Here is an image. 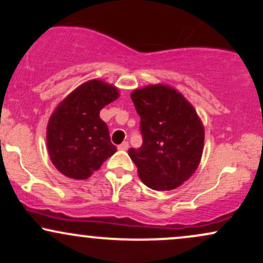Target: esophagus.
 I'll list each match as a JSON object with an SVG mask.
<instances>
[{"instance_id": "esophagus-1", "label": "esophagus", "mask_w": 263, "mask_h": 263, "mask_svg": "<svg viewBox=\"0 0 263 263\" xmlns=\"http://www.w3.org/2000/svg\"><path fill=\"white\" fill-rule=\"evenodd\" d=\"M119 149L120 151H126V149H128V142H122L121 144H120L119 146Z\"/></svg>"}]
</instances>
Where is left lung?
Segmentation results:
<instances>
[{
	"label": "left lung",
	"mask_w": 263,
	"mask_h": 263,
	"mask_svg": "<svg viewBox=\"0 0 263 263\" xmlns=\"http://www.w3.org/2000/svg\"><path fill=\"white\" fill-rule=\"evenodd\" d=\"M141 117L143 143L129 148L138 177L151 189L172 190L197 171L204 148V126L197 111L173 87L157 84L131 93Z\"/></svg>",
	"instance_id": "obj_1"
}]
</instances>
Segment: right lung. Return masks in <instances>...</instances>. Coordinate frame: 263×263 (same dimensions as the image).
Returning <instances> with one entry per match:
<instances>
[{
    "instance_id": "1",
    "label": "right lung",
    "mask_w": 263,
    "mask_h": 263,
    "mask_svg": "<svg viewBox=\"0 0 263 263\" xmlns=\"http://www.w3.org/2000/svg\"><path fill=\"white\" fill-rule=\"evenodd\" d=\"M119 89L89 80L57 106L47 127L50 161L64 176L86 179L116 152L100 111L119 98Z\"/></svg>"
}]
</instances>
